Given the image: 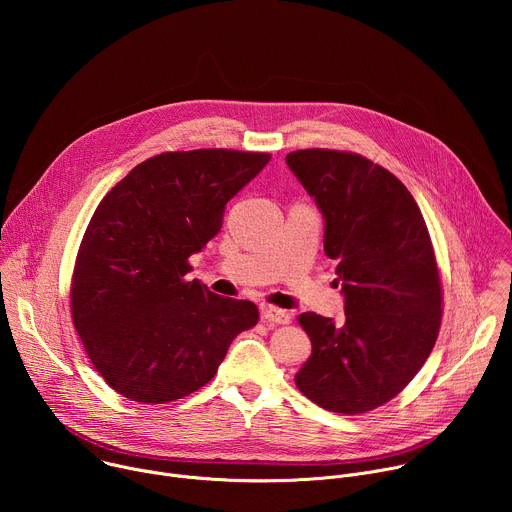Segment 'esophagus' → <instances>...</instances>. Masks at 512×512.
Here are the masks:
<instances>
[{
  "label": "esophagus",
  "mask_w": 512,
  "mask_h": 512,
  "mask_svg": "<svg viewBox=\"0 0 512 512\" xmlns=\"http://www.w3.org/2000/svg\"><path fill=\"white\" fill-rule=\"evenodd\" d=\"M261 318L271 324V326H277V324H287L289 322V312L287 310H281V308H275V306H267L263 304L261 306Z\"/></svg>",
  "instance_id": "1"
}]
</instances>
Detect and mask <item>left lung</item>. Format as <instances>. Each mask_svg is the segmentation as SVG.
<instances>
[{"mask_svg": "<svg viewBox=\"0 0 512 512\" xmlns=\"http://www.w3.org/2000/svg\"><path fill=\"white\" fill-rule=\"evenodd\" d=\"M285 164L324 216V253L344 322L306 312L312 356L298 389L336 413L371 411L417 375L442 324V283L421 210L389 170L358 154L298 150Z\"/></svg>", "mask_w": 512, "mask_h": 512, "instance_id": "left-lung-1", "label": "left lung"}]
</instances>
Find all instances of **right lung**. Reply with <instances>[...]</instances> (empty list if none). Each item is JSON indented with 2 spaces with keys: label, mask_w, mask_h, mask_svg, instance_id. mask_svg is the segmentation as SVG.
<instances>
[{
  "label": "right lung",
  "mask_w": 512,
  "mask_h": 512,
  "mask_svg": "<svg viewBox=\"0 0 512 512\" xmlns=\"http://www.w3.org/2000/svg\"><path fill=\"white\" fill-rule=\"evenodd\" d=\"M271 160L235 150L168 152L135 166L97 206L70 287L72 322L105 383L137 403L204 387L253 302L216 296L188 257L223 227L227 202Z\"/></svg>",
  "instance_id": "obj_1"
}]
</instances>
